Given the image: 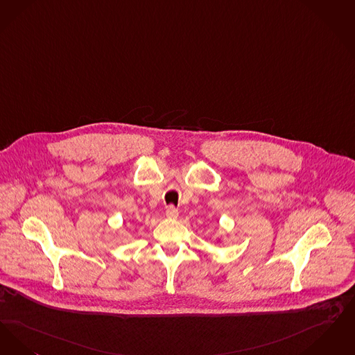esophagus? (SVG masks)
Here are the masks:
<instances>
[{
  "instance_id": "obj_1",
  "label": "esophagus",
  "mask_w": 355,
  "mask_h": 355,
  "mask_svg": "<svg viewBox=\"0 0 355 355\" xmlns=\"http://www.w3.org/2000/svg\"><path fill=\"white\" fill-rule=\"evenodd\" d=\"M178 215H179V212H178V209L173 205L167 207V209H166V216H167V218H176Z\"/></svg>"
}]
</instances>
